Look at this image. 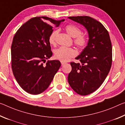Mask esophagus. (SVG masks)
I'll return each mask as SVG.
<instances>
[{
    "instance_id": "esophagus-1",
    "label": "esophagus",
    "mask_w": 125,
    "mask_h": 125,
    "mask_svg": "<svg viewBox=\"0 0 125 125\" xmlns=\"http://www.w3.org/2000/svg\"><path fill=\"white\" fill-rule=\"evenodd\" d=\"M61 65H62V66H63V65L65 64H66V62H63V61H61Z\"/></svg>"
}]
</instances>
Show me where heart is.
Returning a JSON list of instances; mask_svg holds the SVG:
<instances>
[{"mask_svg": "<svg viewBox=\"0 0 125 125\" xmlns=\"http://www.w3.org/2000/svg\"><path fill=\"white\" fill-rule=\"evenodd\" d=\"M66 32L71 37L74 38L73 42L74 45L80 49H84L88 43V37L86 35L82 34V29L78 27L73 24H68L64 27ZM58 31H52L49 34L48 41L49 44L54 45L56 44V38ZM76 51L72 48L61 47L55 49L54 55L55 59L61 61H67L72 57L76 56Z\"/></svg>", "mask_w": 125, "mask_h": 125, "instance_id": "heart-1", "label": "heart"}]
</instances>
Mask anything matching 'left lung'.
Here are the masks:
<instances>
[{
  "instance_id": "8db88e82",
  "label": "left lung",
  "mask_w": 125,
  "mask_h": 125,
  "mask_svg": "<svg viewBox=\"0 0 125 125\" xmlns=\"http://www.w3.org/2000/svg\"><path fill=\"white\" fill-rule=\"evenodd\" d=\"M84 25L88 31V43L76 59L81 63L71 62L72 71L68 81L73 90L82 96L94 92L101 86L111 67L112 48L109 33L101 23L88 16L70 17Z\"/></svg>"
}]
</instances>
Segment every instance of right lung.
Wrapping results in <instances>:
<instances>
[{
    "label": "right lung",
    "mask_w": 125,
    "mask_h": 125,
    "mask_svg": "<svg viewBox=\"0 0 125 125\" xmlns=\"http://www.w3.org/2000/svg\"><path fill=\"white\" fill-rule=\"evenodd\" d=\"M64 21L47 17L32 18L19 28L13 37L11 69L19 86L29 94L44 92L61 67L58 60L43 63L53 54L48 41L52 28Z\"/></svg>",
    "instance_id": "1"
}]
</instances>
